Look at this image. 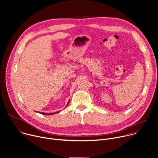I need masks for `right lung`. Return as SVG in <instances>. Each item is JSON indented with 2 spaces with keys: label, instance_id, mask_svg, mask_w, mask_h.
<instances>
[{
  "label": "right lung",
  "instance_id": "obj_1",
  "mask_svg": "<svg viewBox=\"0 0 158 158\" xmlns=\"http://www.w3.org/2000/svg\"><path fill=\"white\" fill-rule=\"evenodd\" d=\"M69 104V102H68V104H67V105ZM59 112V111H58ZM58 112H56V113H42V112H40V113H41V114H47V115H50V114H56V113H58Z\"/></svg>",
  "mask_w": 158,
  "mask_h": 158
}]
</instances>
